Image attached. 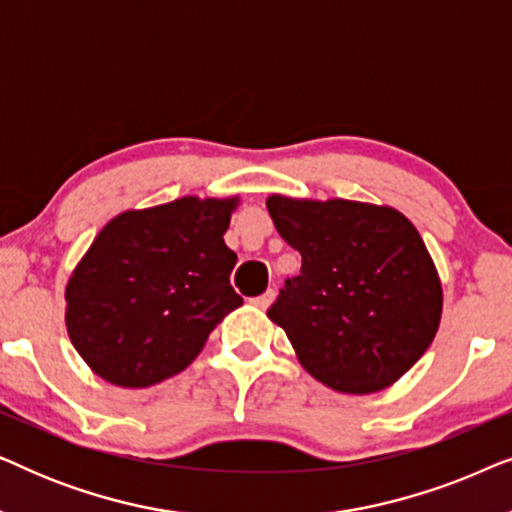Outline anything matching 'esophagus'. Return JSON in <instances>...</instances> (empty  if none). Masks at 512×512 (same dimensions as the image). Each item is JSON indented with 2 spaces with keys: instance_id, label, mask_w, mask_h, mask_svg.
I'll return each instance as SVG.
<instances>
[{
  "instance_id": "34e87169",
  "label": "esophagus",
  "mask_w": 512,
  "mask_h": 512,
  "mask_svg": "<svg viewBox=\"0 0 512 512\" xmlns=\"http://www.w3.org/2000/svg\"><path fill=\"white\" fill-rule=\"evenodd\" d=\"M272 300H275V291L268 289V291L263 293V296H256V298H251V305L258 307V310H268V307L272 305Z\"/></svg>"
}]
</instances>
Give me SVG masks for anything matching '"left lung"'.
I'll list each match as a JSON object with an SVG mask.
<instances>
[{"label": "left lung", "mask_w": 512, "mask_h": 512, "mask_svg": "<svg viewBox=\"0 0 512 512\" xmlns=\"http://www.w3.org/2000/svg\"><path fill=\"white\" fill-rule=\"evenodd\" d=\"M277 233L300 251L268 317L298 361L340 394H375L436 338L443 286L417 228L394 207L270 195Z\"/></svg>", "instance_id": "1"}]
</instances>
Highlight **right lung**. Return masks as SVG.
Segmentation results:
<instances>
[{"mask_svg": "<svg viewBox=\"0 0 512 512\" xmlns=\"http://www.w3.org/2000/svg\"><path fill=\"white\" fill-rule=\"evenodd\" d=\"M240 198L186 195L128 209L104 226L67 282L65 324L76 352L116 387L177 375L223 317L242 305L226 247Z\"/></svg>", "mask_w": 512, "mask_h": 512, "instance_id": "1", "label": "right lung"}]
</instances>
